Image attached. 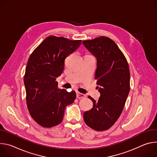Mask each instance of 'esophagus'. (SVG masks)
<instances>
[{"label": "esophagus", "instance_id": "34e87169", "mask_svg": "<svg viewBox=\"0 0 157 157\" xmlns=\"http://www.w3.org/2000/svg\"><path fill=\"white\" fill-rule=\"evenodd\" d=\"M86 97V95L82 93H80L79 92H76V98L78 99H81V98H84Z\"/></svg>", "mask_w": 157, "mask_h": 157}]
</instances>
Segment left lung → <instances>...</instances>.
<instances>
[{
    "mask_svg": "<svg viewBox=\"0 0 157 157\" xmlns=\"http://www.w3.org/2000/svg\"><path fill=\"white\" fill-rule=\"evenodd\" d=\"M82 43L97 59L95 79L101 94L98 101L88 96L93 107L84 113V121L95 130H105L119 119L129 93L128 64L116 43L108 37L84 40Z\"/></svg>",
    "mask_w": 157,
    "mask_h": 157,
    "instance_id": "1",
    "label": "left lung"
}]
</instances>
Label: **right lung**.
I'll use <instances>...</instances> for the list:
<instances>
[{
    "instance_id": "obj_1",
    "label": "right lung",
    "mask_w": 157,
    "mask_h": 157,
    "mask_svg": "<svg viewBox=\"0 0 157 157\" xmlns=\"http://www.w3.org/2000/svg\"><path fill=\"white\" fill-rule=\"evenodd\" d=\"M81 41L50 36L28 60L24 76L27 105L32 117L43 127L60 124L66 106L76 99L75 91L58 89L56 79L63 71L66 58L79 48Z\"/></svg>"
}]
</instances>
